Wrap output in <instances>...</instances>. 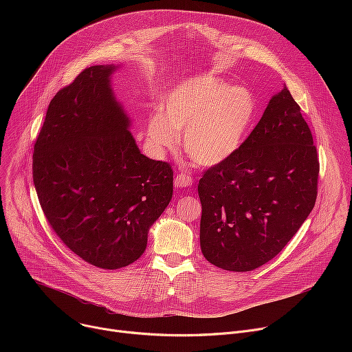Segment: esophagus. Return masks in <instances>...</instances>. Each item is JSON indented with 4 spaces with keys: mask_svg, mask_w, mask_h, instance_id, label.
<instances>
[{
    "mask_svg": "<svg viewBox=\"0 0 352 352\" xmlns=\"http://www.w3.org/2000/svg\"><path fill=\"white\" fill-rule=\"evenodd\" d=\"M192 185V178L188 174H177L174 178V186L175 188H188Z\"/></svg>",
    "mask_w": 352,
    "mask_h": 352,
    "instance_id": "34e87169",
    "label": "esophagus"
}]
</instances>
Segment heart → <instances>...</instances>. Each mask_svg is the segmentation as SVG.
<instances>
[{"label":"heart","instance_id":"1","mask_svg":"<svg viewBox=\"0 0 352 352\" xmlns=\"http://www.w3.org/2000/svg\"><path fill=\"white\" fill-rule=\"evenodd\" d=\"M256 110L246 87L230 86L214 75H195L177 85L146 122V140L156 155L184 148L197 166H217L242 144Z\"/></svg>","mask_w":352,"mask_h":352}]
</instances>
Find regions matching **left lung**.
<instances>
[{
  "label": "left lung",
  "mask_w": 352,
  "mask_h": 352,
  "mask_svg": "<svg viewBox=\"0 0 352 352\" xmlns=\"http://www.w3.org/2000/svg\"><path fill=\"white\" fill-rule=\"evenodd\" d=\"M318 177L311 129L284 86L236 152L199 181L204 256L230 272L272 261L312 212Z\"/></svg>",
  "instance_id": "obj_1"
}]
</instances>
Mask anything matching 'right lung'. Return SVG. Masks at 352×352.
<instances>
[{
	"label": "right lung",
	"instance_id": "add662e5",
	"mask_svg": "<svg viewBox=\"0 0 352 352\" xmlns=\"http://www.w3.org/2000/svg\"><path fill=\"white\" fill-rule=\"evenodd\" d=\"M118 65H94L50 102L33 153L40 206L85 262L120 269L138 261L173 197V170L143 156L114 96Z\"/></svg>",
	"mask_w": 352,
	"mask_h": 352
}]
</instances>
